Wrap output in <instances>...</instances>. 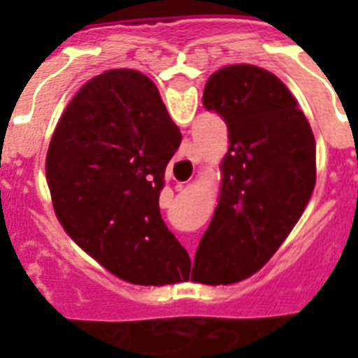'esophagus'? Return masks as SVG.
<instances>
[{
	"label": "esophagus",
	"instance_id": "obj_1",
	"mask_svg": "<svg viewBox=\"0 0 358 358\" xmlns=\"http://www.w3.org/2000/svg\"><path fill=\"white\" fill-rule=\"evenodd\" d=\"M184 187H186L184 184H176V189H184Z\"/></svg>",
	"mask_w": 358,
	"mask_h": 358
}]
</instances>
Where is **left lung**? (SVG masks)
Segmentation results:
<instances>
[{"label":"left lung","mask_w":358,"mask_h":358,"mask_svg":"<svg viewBox=\"0 0 358 358\" xmlns=\"http://www.w3.org/2000/svg\"><path fill=\"white\" fill-rule=\"evenodd\" d=\"M203 105L228 126L220 194L184 280L228 285L268 263L310 201L316 141L276 74L238 63L209 76Z\"/></svg>","instance_id":"1"}]
</instances>
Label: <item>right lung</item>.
Instances as JSON below:
<instances>
[{
    "instance_id": "obj_1",
    "label": "right lung",
    "mask_w": 358,
    "mask_h": 358,
    "mask_svg": "<svg viewBox=\"0 0 358 358\" xmlns=\"http://www.w3.org/2000/svg\"><path fill=\"white\" fill-rule=\"evenodd\" d=\"M180 141L153 80L134 69L86 82L51 136L45 180L59 222L130 284H176L189 264L159 209L164 169Z\"/></svg>"
}]
</instances>
